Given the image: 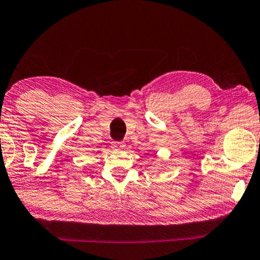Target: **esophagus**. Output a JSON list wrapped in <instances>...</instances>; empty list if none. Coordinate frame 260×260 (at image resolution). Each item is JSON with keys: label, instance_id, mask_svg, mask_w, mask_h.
Returning <instances> with one entry per match:
<instances>
[{"label": "esophagus", "instance_id": "34e87169", "mask_svg": "<svg viewBox=\"0 0 260 260\" xmlns=\"http://www.w3.org/2000/svg\"><path fill=\"white\" fill-rule=\"evenodd\" d=\"M111 147L115 150H119V149H122L123 147H125V143H123L122 141H113L112 142Z\"/></svg>", "mask_w": 260, "mask_h": 260}]
</instances>
